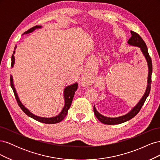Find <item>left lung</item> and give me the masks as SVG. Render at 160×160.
<instances>
[{
	"label": "left lung",
	"instance_id": "8db88e82",
	"mask_svg": "<svg viewBox=\"0 0 160 160\" xmlns=\"http://www.w3.org/2000/svg\"><path fill=\"white\" fill-rule=\"evenodd\" d=\"M131 35L132 37L129 39L128 43V45L130 46H133V47H137L139 48L140 50H141L143 55L144 56L145 59H146L147 62H148V85L147 88L146 89V91L142 96V98L139 101V102L137 103V105L134 106V107L131 109L129 112L126 114H125L122 116H119V117L116 118H109L106 117L103 115H101L99 111L96 109L95 105L93 107V111L94 113L96 116V118L99 119V121L101 123L107 125H117L124 123L125 122H128V121L134 118L135 115H136L139 111L142 108V106L146 101V98L148 97L150 89H151V83H152V59L151 57H149L148 47L146 45V43L143 41L142 37H140L138 33L135 32L133 31H131Z\"/></svg>",
	"mask_w": 160,
	"mask_h": 160
}]
</instances>
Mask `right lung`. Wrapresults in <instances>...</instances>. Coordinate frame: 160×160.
Here are the masks:
<instances>
[{
  "label": "right lung",
  "instance_id": "right-lung-1",
  "mask_svg": "<svg viewBox=\"0 0 160 160\" xmlns=\"http://www.w3.org/2000/svg\"><path fill=\"white\" fill-rule=\"evenodd\" d=\"M41 27H42V26H40V25H37L35 27H33L32 28H30L29 30H28L25 32H24L23 35H24V34L27 35V34L31 33V32H33L35 30L37 29V28H41ZM16 49H17V46H15V47H14V51H13V54H12V57H11V61H12L11 67H12V68H13L14 62H15L14 53H15ZM10 79H11V88H12V89L14 91V95H15V98L17 99V103L19 105V107H20L21 108V109L24 111V113H25L28 116V117H30V118H31L34 119H35V120L38 121V122H41V123H48V124H54V123H59L66 117L67 112H68V109L71 107V103H72V99H73V97H74L75 91L77 89V87H78V83H77V82H75V83H73V84H71V85L67 86L63 90V98H64L65 103H64L63 108H62V110L61 111V112L57 115L54 116V117L43 118V117H40V116H37L35 114H33L25 107V105H24L22 103V102L20 101V99H19V98H18V95L17 94V90L15 89V87H14L12 75H11Z\"/></svg>",
  "mask_w": 160,
  "mask_h": 160
}]
</instances>
